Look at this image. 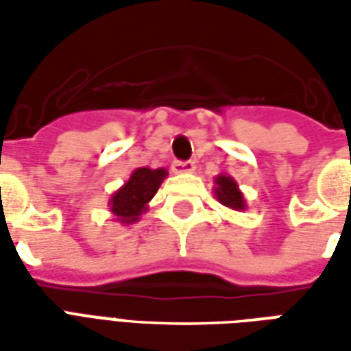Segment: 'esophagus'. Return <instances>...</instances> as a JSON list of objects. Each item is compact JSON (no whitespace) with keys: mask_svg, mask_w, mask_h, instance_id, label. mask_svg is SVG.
I'll use <instances>...</instances> for the list:
<instances>
[{"mask_svg":"<svg viewBox=\"0 0 351 351\" xmlns=\"http://www.w3.org/2000/svg\"><path fill=\"white\" fill-rule=\"evenodd\" d=\"M173 171L178 173V175H188V173L195 171V163L193 161H175L173 163Z\"/></svg>","mask_w":351,"mask_h":351,"instance_id":"esophagus-1","label":"esophagus"}]
</instances>
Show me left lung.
I'll list each match as a JSON object with an SVG mask.
<instances>
[{
	"label": "left lung",
	"instance_id": "1",
	"mask_svg": "<svg viewBox=\"0 0 351 351\" xmlns=\"http://www.w3.org/2000/svg\"><path fill=\"white\" fill-rule=\"evenodd\" d=\"M214 195L220 201L221 205L228 206L231 210L237 213H244L246 210V199L244 193L239 188V184L233 176L229 175H218L214 178Z\"/></svg>",
	"mask_w": 351,
	"mask_h": 351
}]
</instances>
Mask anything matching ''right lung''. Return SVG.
Wrapping results in <instances>:
<instances>
[{
    "instance_id": "1",
    "label": "right lung",
    "mask_w": 351,
    "mask_h": 351,
    "mask_svg": "<svg viewBox=\"0 0 351 351\" xmlns=\"http://www.w3.org/2000/svg\"><path fill=\"white\" fill-rule=\"evenodd\" d=\"M167 178V169L138 167L108 199L110 214L118 223L130 226L138 221V218L148 210V203L152 201L161 182Z\"/></svg>"
}]
</instances>
